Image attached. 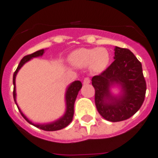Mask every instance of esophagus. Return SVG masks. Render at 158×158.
I'll return each mask as SVG.
<instances>
[{
    "mask_svg": "<svg viewBox=\"0 0 158 158\" xmlns=\"http://www.w3.org/2000/svg\"><path fill=\"white\" fill-rule=\"evenodd\" d=\"M90 78H88V77H85V79H84V80H83V84L84 85H88V84H90Z\"/></svg>",
    "mask_w": 158,
    "mask_h": 158,
    "instance_id": "1",
    "label": "esophagus"
}]
</instances>
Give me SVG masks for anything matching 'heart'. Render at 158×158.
Masks as SVG:
<instances>
[{"instance_id": "obj_1", "label": "heart", "mask_w": 158, "mask_h": 158, "mask_svg": "<svg viewBox=\"0 0 158 158\" xmlns=\"http://www.w3.org/2000/svg\"><path fill=\"white\" fill-rule=\"evenodd\" d=\"M110 54L104 48H80L74 50L69 56V60L76 67L90 66L94 72L104 70L110 62Z\"/></svg>"}]
</instances>
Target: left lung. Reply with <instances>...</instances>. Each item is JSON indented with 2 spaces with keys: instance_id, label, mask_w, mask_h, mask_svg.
<instances>
[{
  "instance_id": "obj_1",
  "label": "left lung",
  "mask_w": 158,
  "mask_h": 158,
  "mask_svg": "<svg viewBox=\"0 0 158 158\" xmlns=\"http://www.w3.org/2000/svg\"><path fill=\"white\" fill-rule=\"evenodd\" d=\"M114 59L110 67L92 78L91 84L98 113L107 121L116 122L129 119L140 109L146 82L141 62L128 48L115 47ZM113 82L123 86V95L119 98L109 93V85Z\"/></svg>"
}]
</instances>
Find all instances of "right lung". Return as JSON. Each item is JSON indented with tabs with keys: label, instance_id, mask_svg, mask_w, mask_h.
<instances>
[{
	"label": "right lung",
	"instance_id": "obj_1",
	"mask_svg": "<svg viewBox=\"0 0 158 158\" xmlns=\"http://www.w3.org/2000/svg\"><path fill=\"white\" fill-rule=\"evenodd\" d=\"M44 49H41L38 51L32 53L31 55H27L25 57H23V59L20 60V62L18 66L16 71L14 72V77H13V83H14V91H13V94H14V99L16 103V92H15V77L16 74L19 72V70L20 69L22 66L27 62L28 60H30L33 57H37V56H41L44 55ZM82 87V83L77 80L74 81L73 83H72L71 85H69V87L67 90V93H66V102H67V110H66V113L64 114L62 117L59 119L58 121L52 122V123H49V124H44V125H39V124H33L31 121H30L27 118L25 117V115L23 114L20 110L19 109V112L21 114V115L23 117L25 118V121H28L30 124H32L35 127H37L38 128L42 129V130H44V131H57V130H60V129L66 127L67 126L69 125V123L73 121V114H74V102H75L76 98H77V95L79 93V90L81 89ZM18 107V106H17Z\"/></svg>",
	"mask_w": 158,
	"mask_h": 158
}]
</instances>
